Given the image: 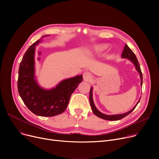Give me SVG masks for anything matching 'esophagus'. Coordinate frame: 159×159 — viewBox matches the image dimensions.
Wrapping results in <instances>:
<instances>
[{"instance_id":"34e87169","label":"esophagus","mask_w":159,"mask_h":159,"mask_svg":"<svg viewBox=\"0 0 159 159\" xmlns=\"http://www.w3.org/2000/svg\"><path fill=\"white\" fill-rule=\"evenodd\" d=\"M83 77H84V80H90L91 79H92L91 75L88 71H86L83 73Z\"/></svg>"}]
</instances>
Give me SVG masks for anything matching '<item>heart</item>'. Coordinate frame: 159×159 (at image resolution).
Here are the masks:
<instances>
[{
    "instance_id": "heart-1",
    "label": "heart",
    "mask_w": 159,
    "mask_h": 159,
    "mask_svg": "<svg viewBox=\"0 0 159 159\" xmlns=\"http://www.w3.org/2000/svg\"><path fill=\"white\" fill-rule=\"evenodd\" d=\"M107 47H108V46L106 44H97V45L92 46V48H91L89 53L91 54L98 55V54H100L101 53L103 52L104 51H105V50L107 48Z\"/></svg>"
}]
</instances>
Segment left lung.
<instances>
[{"label":"left lung","mask_w":159,"mask_h":159,"mask_svg":"<svg viewBox=\"0 0 159 159\" xmlns=\"http://www.w3.org/2000/svg\"><path fill=\"white\" fill-rule=\"evenodd\" d=\"M121 57L122 58H127L129 61H131V62H132V64L134 65L135 68L136 69V70L138 71V73H139L140 75V77L141 79V82H140V86L142 87L143 86V74H142L141 70H140V67L139 65V63L138 62L137 58L135 56V55L134 54L131 49L128 46L127 44L125 45L124 50L122 52ZM93 88L91 86V89H90V92H89V103H90V106L91 109H92V111L93 113L97 116L99 118H101L102 119L104 120H120L125 116H126L127 115H128L129 113H131L133 110H134L135 108L136 107V106H137V104H139L140 100V97L139 98V100L138 101V102H137V104H135V106L133 107L131 110H130L129 111L124 113H121V114H116V115H106L104 113H102V112L100 111L96 107L95 104H94V101H93Z\"/></svg>","instance_id":"obj_1"}]
</instances>
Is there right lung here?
<instances>
[{"instance_id": "right-lung-1", "label": "right lung", "mask_w": 159, "mask_h": 159, "mask_svg": "<svg viewBox=\"0 0 159 159\" xmlns=\"http://www.w3.org/2000/svg\"><path fill=\"white\" fill-rule=\"evenodd\" d=\"M44 35L33 43L25 53L20 64L18 91L24 103L34 114L53 116L63 113L73 91L82 81V75L61 80L55 87L45 89L38 83L35 76V53L36 46Z\"/></svg>"}]
</instances>
